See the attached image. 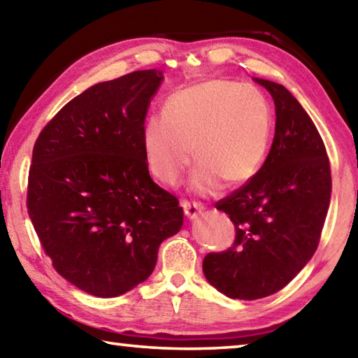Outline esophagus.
Wrapping results in <instances>:
<instances>
[{"mask_svg":"<svg viewBox=\"0 0 358 358\" xmlns=\"http://www.w3.org/2000/svg\"><path fill=\"white\" fill-rule=\"evenodd\" d=\"M181 207L185 210V215L187 216V220H196V217L202 213L203 207L197 202H189V201H183L181 202Z\"/></svg>","mask_w":358,"mask_h":358,"instance_id":"34e87169","label":"esophagus"}]
</instances>
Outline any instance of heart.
<instances>
[{
    "instance_id": "obj_1",
    "label": "heart",
    "mask_w": 358,
    "mask_h": 358,
    "mask_svg": "<svg viewBox=\"0 0 358 358\" xmlns=\"http://www.w3.org/2000/svg\"><path fill=\"white\" fill-rule=\"evenodd\" d=\"M271 137V112L265 96L251 85L207 80L172 94L164 115L145 121L142 145L151 173L175 185L189 167L191 187L215 194L238 186L259 172Z\"/></svg>"
}]
</instances>
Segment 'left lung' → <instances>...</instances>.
<instances>
[{"instance_id":"1","label":"left lung","mask_w":358,"mask_h":358,"mask_svg":"<svg viewBox=\"0 0 358 358\" xmlns=\"http://www.w3.org/2000/svg\"><path fill=\"white\" fill-rule=\"evenodd\" d=\"M254 82L275 101L273 143L259 172L216 203L235 241L202 264L211 286L238 300L268 296L300 273L317 250L331 196L329 156L310 115L282 85Z\"/></svg>"}]
</instances>
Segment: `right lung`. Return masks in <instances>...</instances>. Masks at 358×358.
I'll list each match as a JSON object with an SVG mask.
<instances>
[{
    "label": "right lung",
    "mask_w": 358,
    "mask_h": 358,
    "mask_svg": "<svg viewBox=\"0 0 358 358\" xmlns=\"http://www.w3.org/2000/svg\"><path fill=\"white\" fill-rule=\"evenodd\" d=\"M162 78L147 69L93 85L33 148L27 207L41 245L64 280L101 299L147 280L159 245L183 226L178 199L151 180L142 145Z\"/></svg>",
    "instance_id": "obj_1"
}]
</instances>
